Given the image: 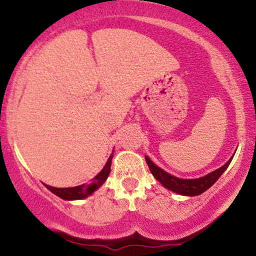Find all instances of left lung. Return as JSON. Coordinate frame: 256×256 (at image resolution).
Returning <instances> with one entry per match:
<instances>
[{
    "mask_svg": "<svg viewBox=\"0 0 256 256\" xmlns=\"http://www.w3.org/2000/svg\"><path fill=\"white\" fill-rule=\"evenodd\" d=\"M232 158L234 156H231L230 160H228L225 165L220 167V168L208 173L204 177L196 179H183L174 177V176L170 174V173H167L166 171H164L162 168H160V167L155 165L148 156H146V164H148V167L149 170H150L152 174L154 176L166 189L171 190V192L176 194H179V195L198 196L201 195L202 192H204L207 189H210V188L218 180L220 176L225 172V170L228 168V165H230Z\"/></svg>",
    "mask_w": 256,
    "mask_h": 256,
    "instance_id": "left-lung-1",
    "label": "left lung"
}]
</instances>
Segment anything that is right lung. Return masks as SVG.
Returning a JSON list of instances; mask_svg holds the SVG:
<instances>
[{"instance_id":"1","label":"right lung","mask_w":256,"mask_h":256,"mask_svg":"<svg viewBox=\"0 0 256 256\" xmlns=\"http://www.w3.org/2000/svg\"><path fill=\"white\" fill-rule=\"evenodd\" d=\"M112 158H113V152L110 154V158L107 160L106 165L102 171L96 176L95 178L91 179L89 184H82L74 188H54L50 185H46V188L48 190L54 194V195L58 196L60 198L66 200V201H73V200H82L88 198V196L92 195L96 190L101 186L102 184L107 180L108 176L110 173V165H112Z\"/></svg>"}]
</instances>
